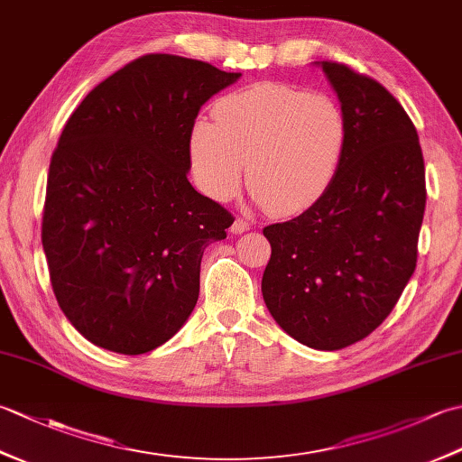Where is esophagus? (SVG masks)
<instances>
[{"label":"esophagus","instance_id":"34e87169","mask_svg":"<svg viewBox=\"0 0 462 462\" xmlns=\"http://www.w3.org/2000/svg\"><path fill=\"white\" fill-rule=\"evenodd\" d=\"M248 230H250V222L244 220V218H236V220H234L232 228H230L232 234H242V232H248Z\"/></svg>","mask_w":462,"mask_h":462}]
</instances>
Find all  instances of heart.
I'll use <instances>...</instances> for the list:
<instances>
[{"label": "heart", "mask_w": 462, "mask_h": 462, "mask_svg": "<svg viewBox=\"0 0 462 462\" xmlns=\"http://www.w3.org/2000/svg\"><path fill=\"white\" fill-rule=\"evenodd\" d=\"M214 123L196 121L190 162L214 200L238 192L244 161L250 189L272 214L311 208L331 189L347 149V119L328 95L258 83L220 97Z\"/></svg>", "instance_id": "obj_1"}]
</instances>
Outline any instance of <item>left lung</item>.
Masks as SVG:
<instances>
[{"label":"left lung","mask_w":462,"mask_h":462,"mask_svg":"<svg viewBox=\"0 0 462 462\" xmlns=\"http://www.w3.org/2000/svg\"><path fill=\"white\" fill-rule=\"evenodd\" d=\"M347 119V149L326 196L263 228V301L303 346L336 351L377 329L417 266L427 190L419 134L385 87L321 61Z\"/></svg>","instance_id":"8db88e82"}]
</instances>
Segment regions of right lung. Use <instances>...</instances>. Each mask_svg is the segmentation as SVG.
<instances>
[{
    "mask_svg": "<svg viewBox=\"0 0 462 462\" xmlns=\"http://www.w3.org/2000/svg\"><path fill=\"white\" fill-rule=\"evenodd\" d=\"M238 79L151 53L69 116L49 164L42 242L59 308L95 346L141 356L192 313L204 248L234 218L186 179L190 133L200 106Z\"/></svg>",
    "mask_w": 462,
    "mask_h": 462,
    "instance_id": "add662e5",
    "label": "right lung"
}]
</instances>
